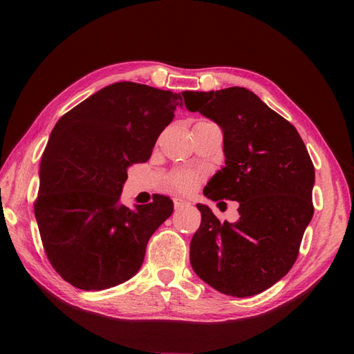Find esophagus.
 Instances as JSON below:
<instances>
[{"mask_svg":"<svg viewBox=\"0 0 354 354\" xmlns=\"http://www.w3.org/2000/svg\"><path fill=\"white\" fill-rule=\"evenodd\" d=\"M173 205H175L176 212H179V209H184V208H187V207H190L192 204H190V202H187L185 199L175 198V199H173Z\"/></svg>","mask_w":354,"mask_h":354,"instance_id":"1","label":"esophagus"}]
</instances>
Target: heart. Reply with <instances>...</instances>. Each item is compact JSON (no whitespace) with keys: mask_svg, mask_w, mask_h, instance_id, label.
I'll return each instance as SVG.
<instances>
[{"mask_svg":"<svg viewBox=\"0 0 354 354\" xmlns=\"http://www.w3.org/2000/svg\"><path fill=\"white\" fill-rule=\"evenodd\" d=\"M201 175L193 170H178L169 179V187L171 190L183 194H190L199 185Z\"/></svg>","mask_w":354,"mask_h":354,"instance_id":"heart-1","label":"heart"}]
</instances>
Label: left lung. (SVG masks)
Returning a JSON list of instances; mask_svg holds the SVG:
<instances>
[{
  "label": "left lung",
  "instance_id": "left-lung-1",
  "mask_svg": "<svg viewBox=\"0 0 354 354\" xmlns=\"http://www.w3.org/2000/svg\"><path fill=\"white\" fill-rule=\"evenodd\" d=\"M184 100L223 132L225 167L204 194L237 201L240 216L234 223L221 222L207 205H196L202 221L190 242L192 268L225 295H257L298 257L313 216V162L295 127L250 89L185 91Z\"/></svg>",
  "mask_w": 354,
  "mask_h": 354
}]
</instances>
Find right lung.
<instances>
[{
    "label": "right lung",
    "instance_id": "add662e5",
    "mask_svg": "<svg viewBox=\"0 0 354 354\" xmlns=\"http://www.w3.org/2000/svg\"><path fill=\"white\" fill-rule=\"evenodd\" d=\"M184 95V94H183ZM183 95L133 82L100 89L59 118L44 150L35 216L45 254L65 281L103 290L142 265L173 202L120 204L127 169L146 162Z\"/></svg>",
    "mask_w": 354,
    "mask_h": 354
}]
</instances>
